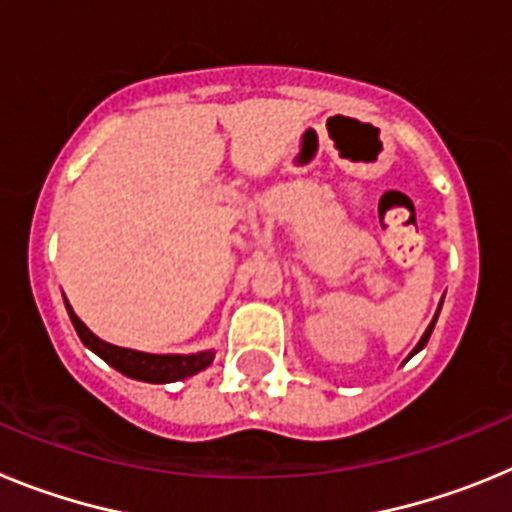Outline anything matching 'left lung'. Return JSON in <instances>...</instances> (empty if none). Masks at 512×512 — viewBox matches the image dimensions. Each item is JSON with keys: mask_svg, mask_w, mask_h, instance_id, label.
Wrapping results in <instances>:
<instances>
[{"mask_svg": "<svg viewBox=\"0 0 512 512\" xmlns=\"http://www.w3.org/2000/svg\"><path fill=\"white\" fill-rule=\"evenodd\" d=\"M441 305H443V300H441ZM441 305H438V310H436V315H433L431 325H428V328H425L423 338H420V341H418V346H415L413 351H410V356H408V359H413V356L418 354V351H423V348H425V343H428V338H431V333H433V325H436V320H438V312H441ZM408 359H405V361H408Z\"/></svg>", "mask_w": 512, "mask_h": 512, "instance_id": "8db88e82", "label": "left lung"}]
</instances>
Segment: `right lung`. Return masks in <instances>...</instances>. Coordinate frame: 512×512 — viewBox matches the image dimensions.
<instances>
[{
	"label": "right lung",
	"instance_id": "add662e5",
	"mask_svg": "<svg viewBox=\"0 0 512 512\" xmlns=\"http://www.w3.org/2000/svg\"><path fill=\"white\" fill-rule=\"evenodd\" d=\"M63 305L69 310V318L76 328V336L81 338V343L94 351L99 359H104L112 369H117L120 374L130 379H138V382H151V384H169L179 382V379L194 377L197 372L207 369L215 359V351H197V354H146V351H135V348H122L115 343H107L102 338H97L87 325L81 323L79 315L74 312V307L69 305V300L63 297Z\"/></svg>",
	"mask_w": 512,
	"mask_h": 512
}]
</instances>
